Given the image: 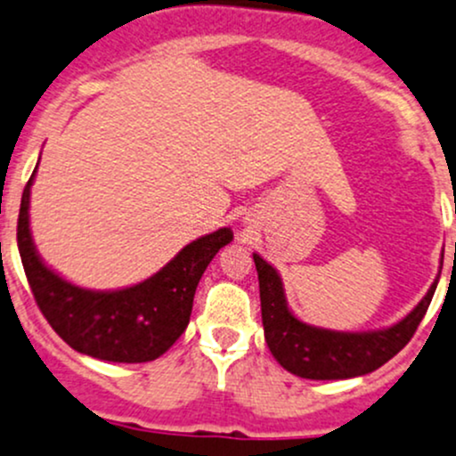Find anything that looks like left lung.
I'll use <instances>...</instances> for the list:
<instances>
[{"mask_svg":"<svg viewBox=\"0 0 456 456\" xmlns=\"http://www.w3.org/2000/svg\"><path fill=\"white\" fill-rule=\"evenodd\" d=\"M253 259L259 277L262 322L270 353L288 372L314 381L362 377L387 363L413 338L439 281L435 279L418 307L394 327L366 333L331 331V329L305 324L294 316L288 309L277 270L257 253H253Z\"/></svg>","mask_w":456,"mask_h":456,"instance_id":"8db88e82","label":"left lung"}]
</instances>
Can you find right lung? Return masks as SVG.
I'll return each instance as SVG.
<instances>
[{
  "label": "right lung",
  "instance_id": "add662e5",
  "mask_svg": "<svg viewBox=\"0 0 456 456\" xmlns=\"http://www.w3.org/2000/svg\"><path fill=\"white\" fill-rule=\"evenodd\" d=\"M23 190L17 244L34 301L69 346L114 363L153 362L186 331L205 268L233 240L229 227L186 244L153 277L132 288L94 292L69 283L38 257L29 233V188Z\"/></svg>",
  "mask_w": 456,
  "mask_h": 456
}]
</instances>
